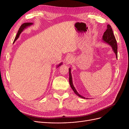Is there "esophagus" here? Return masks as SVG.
<instances>
[{
	"mask_svg": "<svg viewBox=\"0 0 129 129\" xmlns=\"http://www.w3.org/2000/svg\"><path fill=\"white\" fill-rule=\"evenodd\" d=\"M73 61V56L72 55H68L67 56L66 59V62L67 64H70Z\"/></svg>",
	"mask_w": 129,
	"mask_h": 129,
	"instance_id": "obj_1",
	"label": "esophagus"
}]
</instances>
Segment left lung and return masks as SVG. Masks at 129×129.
Wrapping results in <instances>:
<instances>
[{
	"label": "left lung",
	"instance_id": "8db88e82",
	"mask_svg": "<svg viewBox=\"0 0 129 129\" xmlns=\"http://www.w3.org/2000/svg\"><path fill=\"white\" fill-rule=\"evenodd\" d=\"M103 41L105 42V43H107L109 45L112 46V48H113V50L114 51L115 54L116 55V57L117 58V42L116 40L115 39V36L113 34V31L112 27L109 24L107 25V28L106 29V31L104 33V35L103 36ZM69 84L70 85L71 87L75 92V94L77 95L78 96L82 98L85 99V98L82 96V95H80L79 93L77 92L76 90L75 89V87L73 85V80H72V73H71V69L69 68Z\"/></svg>",
	"mask_w": 129,
	"mask_h": 129
}]
</instances>
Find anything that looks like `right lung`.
<instances>
[{
    "mask_svg": "<svg viewBox=\"0 0 129 129\" xmlns=\"http://www.w3.org/2000/svg\"><path fill=\"white\" fill-rule=\"evenodd\" d=\"M33 24V23H23V24H22L21 25V26H20V28H19V31H18V32H17V35H16V37H15V39H14V43L16 41V40L17 39V38H18L19 37V36H20V34L23 31V30L25 29V28H27L28 26H30V25H32ZM62 64V63H60L58 66H57V67H59L60 66H61Z\"/></svg>",
    "mask_w": 129,
    "mask_h": 129,
    "instance_id": "1",
    "label": "right lung"
}]
</instances>
